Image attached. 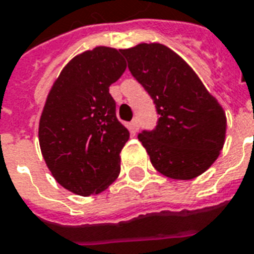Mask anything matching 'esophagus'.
Instances as JSON below:
<instances>
[{
    "label": "esophagus",
    "instance_id": "esophagus-1",
    "mask_svg": "<svg viewBox=\"0 0 254 254\" xmlns=\"http://www.w3.org/2000/svg\"><path fill=\"white\" fill-rule=\"evenodd\" d=\"M131 129H132L133 132H136L137 129H139V123H137V118H133L132 122H131V125H129Z\"/></svg>",
    "mask_w": 254,
    "mask_h": 254
}]
</instances>
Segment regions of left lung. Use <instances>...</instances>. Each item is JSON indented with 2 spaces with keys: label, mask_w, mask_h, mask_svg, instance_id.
Segmentation results:
<instances>
[{
  "label": "left lung",
  "mask_w": 254,
  "mask_h": 254,
  "mask_svg": "<svg viewBox=\"0 0 254 254\" xmlns=\"http://www.w3.org/2000/svg\"><path fill=\"white\" fill-rule=\"evenodd\" d=\"M121 52L160 117L156 128L139 133L155 170L176 180L204 174L225 143L227 117L221 105L170 47L139 43Z\"/></svg>",
  "instance_id": "left-lung-1"
}]
</instances>
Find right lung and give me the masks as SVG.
<instances>
[{
  "instance_id": "add662e5",
  "label": "right lung",
  "mask_w": 254,
  "mask_h": 254,
  "mask_svg": "<svg viewBox=\"0 0 254 254\" xmlns=\"http://www.w3.org/2000/svg\"><path fill=\"white\" fill-rule=\"evenodd\" d=\"M121 50L98 46L75 56L53 83L38 127L41 152L61 186L79 196L107 190L121 172L129 132L110 86L125 72Z\"/></svg>"
}]
</instances>
